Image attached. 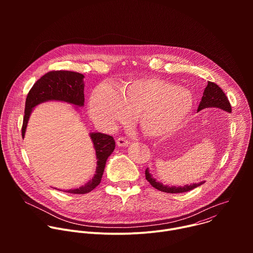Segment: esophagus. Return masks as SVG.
I'll use <instances>...</instances> for the list:
<instances>
[{"instance_id": "34e87169", "label": "esophagus", "mask_w": 253, "mask_h": 253, "mask_svg": "<svg viewBox=\"0 0 253 253\" xmlns=\"http://www.w3.org/2000/svg\"><path fill=\"white\" fill-rule=\"evenodd\" d=\"M116 143L117 145L119 147H125V146H128L130 144V141L128 139H126L125 137H119L117 140H116Z\"/></svg>"}]
</instances>
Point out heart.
Wrapping results in <instances>:
<instances>
[{
  "mask_svg": "<svg viewBox=\"0 0 253 253\" xmlns=\"http://www.w3.org/2000/svg\"><path fill=\"white\" fill-rule=\"evenodd\" d=\"M194 98L190 91L159 78H137L124 82L120 91L99 85L90 98V113L103 127L127 123L137 114L144 134L162 137L181 127L190 117Z\"/></svg>",
  "mask_w": 253,
  "mask_h": 253,
  "instance_id": "heart-1",
  "label": "heart"
}]
</instances>
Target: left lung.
<instances>
[{"mask_svg":"<svg viewBox=\"0 0 253 253\" xmlns=\"http://www.w3.org/2000/svg\"><path fill=\"white\" fill-rule=\"evenodd\" d=\"M209 107H216L219 108V109L225 110L227 112H231V105L229 100L227 99L226 95L224 94V92L222 91V89L213 82H209L206 86V88L204 89L203 92V96H202V100L198 106V111L205 109V108H209ZM145 176L147 181L157 190L162 191V192H166V193H182V192H187L190 191L194 188H196L197 186H200L201 184H203L204 182H200L197 184H192V185H185L183 187H169V186H165L162 183L157 182L155 179L152 178L151 174L148 171V168L145 170Z\"/></svg>","mask_w":253,"mask_h":253,"instance_id":"1","label":"left lung"}]
</instances>
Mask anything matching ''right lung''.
<instances>
[{
	"mask_svg": "<svg viewBox=\"0 0 253 253\" xmlns=\"http://www.w3.org/2000/svg\"><path fill=\"white\" fill-rule=\"evenodd\" d=\"M84 75L77 72L58 70L50 71L36 82L28 93L25 105V115L22 126V136H25L28 120L35 106L49 101L57 100L74 104L84 105ZM97 157L96 174L92 180L77 189H70L67 192L73 194H85L95 189L101 182L107 158L115 149V140L112 136L103 133H91Z\"/></svg>",
	"mask_w": 253,
	"mask_h": 253,
	"instance_id": "obj_1",
	"label": "right lung"
}]
</instances>
